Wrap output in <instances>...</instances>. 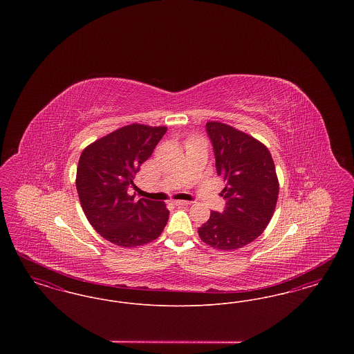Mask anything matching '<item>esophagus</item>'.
<instances>
[{"label":"esophagus","instance_id":"obj_1","mask_svg":"<svg viewBox=\"0 0 354 354\" xmlns=\"http://www.w3.org/2000/svg\"><path fill=\"white\" fill-rule=\"evenodd\" d=\"M172 203L175 205H188V204H191V202H187V201H174Z\"/></svg>","mask_w":354,"mask_h":354}]
</instances>
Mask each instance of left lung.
I'll list each match as a JSON object with an SVG mask.
<instances>
[{"label":"left lung","instance_id":"left-lung-1","mask_svg":"<svg viewBox=\"0 0 354 354\" xmlns=\"http://www.w3.org/2000/svg\"><path fill=\"white\" fill-rule=\"evenodd\" d=\"M216 171L227 183L223 212L212 211L198 230L207 245L232 251L263 234L279 198V179L270 150L260 140L221 122H207Z\"/></svg>","mask_w":354,"mask_h":354}]
</instances>
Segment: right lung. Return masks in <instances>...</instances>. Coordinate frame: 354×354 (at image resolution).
<instances>
[{
	"label": "right lung",
	"mask_w": 354,
	"mask_h": 354,
	"mask_svg": "<svg viewBox=\"0 0 354 354\" xmlns=\"http://www.w3.org/2000/svg\"><path fill=\"white\" fill-rule=\"evenodd\" d=\"M167 127L133 123L102 136L84 149L75 185L84 215L110 243L131 248L151 243L163 232L169 209L163 202L135 201L127 188L151 156Z\"/></svg>",
	"instance_id": "right-lung-1"
}]
</instances>
